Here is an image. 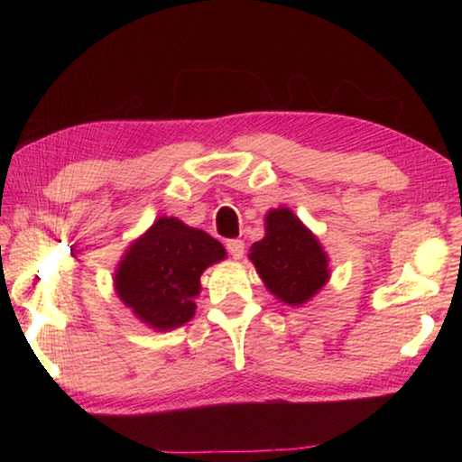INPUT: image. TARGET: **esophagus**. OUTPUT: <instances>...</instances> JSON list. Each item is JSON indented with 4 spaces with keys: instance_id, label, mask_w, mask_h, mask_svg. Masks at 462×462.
I'll use <instances>...</instances> for the list:
<instances>
[{
    "instance_id": "34e87169",
    "label": "esophagus",
    "mask_w": 462,
    "mask_h": 462,
    "mask_svg": "<svg viewBox=\"0 0 462 462\" xmlns=\"http://www.w3.org/2000/svg\"><path fill=\"white\" fill-rule=\"evenodd\" d=\"M226 248H228V253L234 256V259H240V256L245 254V242L240 238H232L226 242Z\"/></svg>"
}]
</instances>
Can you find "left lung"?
Listing matches in <instances>:
<instances>
[{
	"label": "left lung",
	"instance_id": "1",
	"mask_svg": "<svg viewBox=\"0 0 462 462\" xmlns=\"http://www.w3.org/2000/svg\"><path fill=\"white\" fill-rule=\"evenodd\" d=\"M264 230V238L250 246V261L273 295L300 306L328 281L324 250L314 234L287 208L267 214Z\"/></svg>",
	"mask_w": 462,
	"mask_h": 462
}]
</instances>
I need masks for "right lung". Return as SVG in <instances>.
I'll use <instances>...</instances> for the list:
<instances>
[{
    "label": "right lung",
    "mask_w": 462,
    "mask_h": 462,
    "mask_svg": "<svg viewBox=\"0 0 462 462\" xmlns=\"http://www.w3.org/2000/svg\"><path fill=\"white\" fill-rule=\"evenodd\" d=\"M224 246L177 217H161L128 248L116 273L120 300L159 330L189 322L203 269L222 261Z\"/></svg>",
    "instance_id": "add662e5"
}]
</instances>
